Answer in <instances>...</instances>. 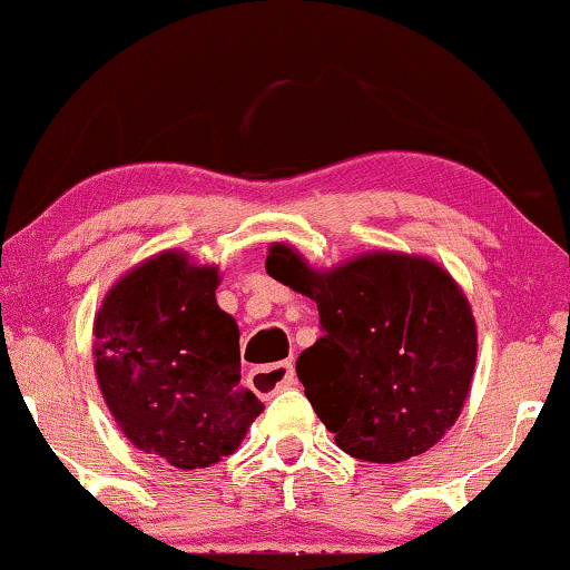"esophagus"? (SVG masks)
Listing matches in <instances>:
<instances>
[{"instance_id": "1", "label": "esophagus", "mask_w": 570, "mask_h": 570, "mask_svg": "<svg viewBox=\"0 0 570 570\" xmlns=\"http://www.w3.org/2000/svg\"><path fill=\"white\" fill-rule=\"evenodd\" d=\"M294 381H297V373H294V365L289 360L286 363L263 365V368H255L249 373L252 392L261 394V397H273L281 389L294 386Z\"/></svg>"}]
</instances>
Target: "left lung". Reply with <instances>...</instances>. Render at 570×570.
I'll use <instances>...</instances> for the list:
<instances>
[{"mask_svg":"<svg viewBox=\"0 0 570 570\" xmlns=\"http://www.w3.org/2000/svg\"><path fill=\"white\" fill-rule=\"evenodd\" d=\"M265 271L318 305L323 336L297 357V376L336 446L368 463H402L455 426L479 336L442 265L379 249L318 271L276 242Z\"/></svg>","mask_w":570,"mask_h":570,"instance_id":"left-lung-1","label":"left lung"}]
</instances>
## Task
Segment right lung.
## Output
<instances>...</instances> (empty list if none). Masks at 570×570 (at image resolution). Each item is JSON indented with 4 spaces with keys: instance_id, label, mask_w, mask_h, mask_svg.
I'll return each instance as SVG.
<instances>
[{
    "instance_id": "right-lung-1",
    "label": "right lung",
    "mask_w": 570,
    "mask_h": 570,
    "mask_svg": "<svg viewBox=\"0 0 570 570\" xmlns=\"http://www.w3.org/2000/svg\"><path fill=\"white\" fill-rule=\"evenodd\" d=\"M218 265L165 249L124 273L94 318L99 392L128 442L181 471L239 450L263 402L242 386L239 326Z\"/></svg>"
}]
</instances>
